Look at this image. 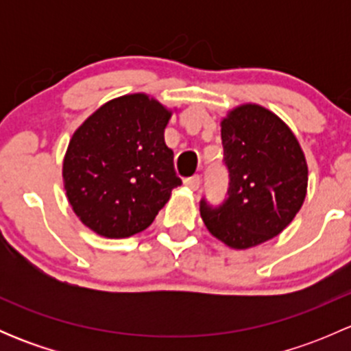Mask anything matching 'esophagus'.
Instances as JSON below:
<instances>
[{
    "mask_svg": "<svg viewBox=\"0 0 351 351\" xmlns=\"http://www.w3.org/2000/svg\"><path fill=\"white\" fill-rule=\"evenodd\" d=\"M185 186L186 189H190V190H193V192H195V190H198L200 189V176L198 175H195V176H190V178H185Z\"/></svg>",
    "mask_w": 351,
    "mask_h": 351,
    "instance_id": "obj_1",
    "label": "esophagus"
}]
</instances>
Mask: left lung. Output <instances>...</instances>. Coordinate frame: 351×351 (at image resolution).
Returning a JSON list of instances; mask_svg holds the SVG:
<instances>
[{
  "mask_svg": "<svg viewBox=\"0 0 351 351\" xmlns=\"http://www.w3.org/2000/svg\"><path fill=\"white\" fill-rule=\"evenodd\" d=\"M229 197L221 207L200 204L208 232L232 250L280 234L307 195V161L284 120L256 104L229 110L221 120Z\"/></svg>",
  "mask_w": 351,
  "mask_h": 351,
  "instance_id": "obj_1",
  "label": "left lung"
}]
</instances>
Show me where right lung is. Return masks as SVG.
Listing matches in <instances>:
<instances>
[{"label":"right lung","instance_id":"right-lung-1","mask_svg":"<svg viewBox=\"0 0 351 351\" xmlns=\"http://www.w3.org/2000/svg\"><path fill=\"white\" fill-rule=\"evenodd\" d=\"M173 110L146 93L113 98L76 130L62 162L74 214L110 239L129 238L153 224L182 185L165 127Z\"/></svg>","mask_w":351,"mask_h":351}]
</instances>
